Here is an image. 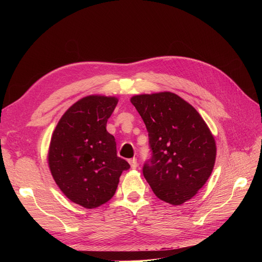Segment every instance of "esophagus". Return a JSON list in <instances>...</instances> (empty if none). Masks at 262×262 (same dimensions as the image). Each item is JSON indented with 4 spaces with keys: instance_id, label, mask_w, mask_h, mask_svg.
<instances>
[{
    "instance_id": "34e87169",
    "label": "esophagus",
    "mask_w": 262,
    "mask_h": 262,
    "mask_svg": "<svg viewBox=\"0 0 262 262\" xmlns=\"http://www.w3.org/2000/svg\"><path fill=\"white\" fill-rule=\"evenodd\" d=\"M130 165H131V168L132 169H136L138 167V162H137V158H132V160L129 161Z\"/></svg>"
}]
</instances>
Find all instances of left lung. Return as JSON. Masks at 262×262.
I'll return each instance as SVG.
<instances>
[{"instance_id": "8db88e82", "label": "left lung", "mask_w": 262, "mask_h": 262, "mask_svg": "<svg viewBox=\"0 0 262 262\" xmlns=\"http://www.w3.org/2000/svg\"><path fill=\"white\" fill-rule=\"evenodd\" d=\"M132 105L148 132L149 160L143 175L161 200L178 205L207 182L216 156L215 141L199 113L178 95H137Z\"/></svg>"}]
</instances>
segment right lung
I'll return each instance as SVG.
<instances>
[{
	"mask_svg": "<svg viewBox=\"0 0 262 262\" xmlns=\"http://www.w3.org/2000/svg\"><path fill=\"white\" fill-rule=\"evenodd\" d=\"M116 97L87 96L71 106L53 131L48 162L55 184L71 201L94 209L114 196L129 163L117 156L106 125Z\"/></svg>",
	"mask_w": 262,
	"mask_h": 262,
	"instance_id": "add662e5",
	"label": "right lung"
}]
</instances>
